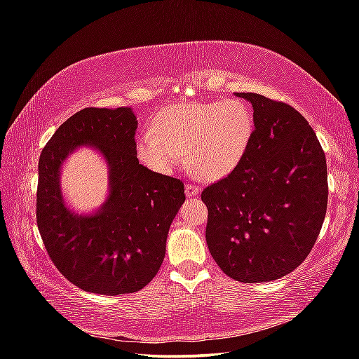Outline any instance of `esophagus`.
Segmentation results:
<instances>
[{"label": "esophagus", "mask_w": 359, "mask_h": 359, "mask_svg": "<svg viewBox=\"0 0 359 359\" xmlns=\"http://www.w3.org/2000/svg\"><path fill=\"white\" fill-rule=\"evenodd\" d=\"M199 191H201V189L198 186H194V184H186V194L189 198L198 196Z\"/></svg>", "instance_id": "esophagus-1"}]
</instances>
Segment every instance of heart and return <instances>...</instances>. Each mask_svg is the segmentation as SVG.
<instances>
[{
    "mask_svg": "<svg viewBox=\"0 0 359 359\" xmlns=\"http://www.w3.org/2000/svg\"><path fill=\"white\" fill-rule=\"evenodd\" d=\"M253 135L255 114L240 99L173 104L139 136L136 156L151 170L170 173L186 153L194 175L219 180L240 165Z\"/></svg>",
    "mask_w": 359,
    "mask_h": 359,
    "instance_id": "obj_1",
    "label": "heart"
}]
</instances>
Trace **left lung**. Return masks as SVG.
I'll use <instances>...</instances> for the list:
<instances>
[{"label": "left lung", "mask_w": 359, "mask_h": 359, "mask_svg": "<svg viewBox=\"0 0 359 359\" xmlns=\"http://www.w3.org/2000/svg\"><path fill=\"white\" fill-rule=\"evenodd\" d=\"M236 95L253 106L255 135L240 165L202 191L205 236L226 276L265 283L297 269L318 240L328 203L327 158L290 104Z\"/></svg>", "instance_id": "obj_1"}]
</instances>
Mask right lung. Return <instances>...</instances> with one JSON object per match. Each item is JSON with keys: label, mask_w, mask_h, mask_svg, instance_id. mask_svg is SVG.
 I'll return each mask as SVG.
<instances>
[{"label": "right lung", "mask_w": 359, "mask_h": 359, "mask_svg": "<svg viewBox=\"0 0 359 359\" xmlns=\"http://www.w3.org/2000/svg\"><path fill=\"white\" fill-rule=\"evenodd\" d=\"M130 107H85L64 121L39 161L37 226L60 273L85 292H137L156 277L172 220L186 201L184 182L139 165ZM94 144L111 169V194L93 216L73 215L60 198L59 168L79 144Z\"/></svg>", "instance_id": "right-lung-1"}]
</instances>
